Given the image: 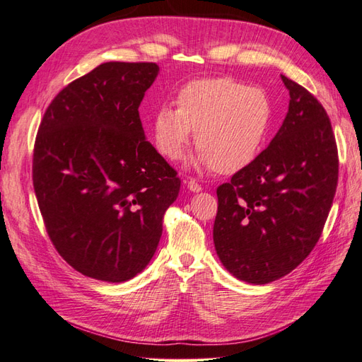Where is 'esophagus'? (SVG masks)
<instances>
[{
  "mask_svg": "<svg viewBox=\"0 0 362 362\" xmlns=\"http://www.w3.org/2000/svg\"><path fill=\"white\" fill-rule=\"evenodd\" d=\"M187 187H188V189L191 191V193H199V191H202V187L199 185V183L194 180V179H191V180H188V183H187Z\"/></svg>",
  "mask_w": 362,
  "mask_h": 362,
  "instance_id": "34e87169",
  "label": "esophagus"
}]
</instances>
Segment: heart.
Listing matches in <instances>:
<instances>
[{
    "mask_svg": "<svg viewBox=\"0 0 362 362\" xmlns=\"http://www.w3.org/2000/svg\"><path fill=\"white\" fill-rule=\"evenodd\" d=\"M177 109L161 105L152 118L153 141L161 156L179 160L196 130L199 166L235 174L255 160L274 122V105L263 88L228 76L185 83L175 96Z\"/></svg>",
    "mask_w": 362,
    "mask_h": 362,
    "instance_id": "heart-1",
    "label": "heart"
}]
</instances>
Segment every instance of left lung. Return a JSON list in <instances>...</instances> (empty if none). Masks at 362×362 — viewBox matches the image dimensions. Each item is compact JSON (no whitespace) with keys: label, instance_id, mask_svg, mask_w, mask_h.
I'll return each mask as SVG.
<instances>
[{"label":"left lung","instance_id":"8db88e82","mask_svg":"<svg viewBox=\"0 0 362 362\" xmlns=\"http://www.w3.org/2000/svg\"><path fill=\"white\" fill-rule=\"evenodd\" d=\"M289 107L271 144L218 188L213 241L238 280L266 284L310 255L337 187L339 160L324 107L281 74Z\"/></svg>","mask_w":362,"mask_h":362}]
</instances>
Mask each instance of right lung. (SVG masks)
<instances>
[{
    "mask_svg": "<svg viewBox=\"0 0 362 362\" xmlns=\"http://www.w3.org/2000/svg\"><path fill=\"white\" fill-rule=\"evenodd\" d=\"M157 64L105 62L52 99L33 182L54 247L90 279H134L157 250L180 179L146 140L140 107Z\"/></svg>",
    "mask_w": 362,
    "mask_h": 362,
    "instance_id": "1",
    "label": "right lung"
}]
</instances>
